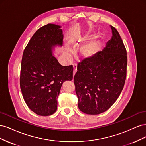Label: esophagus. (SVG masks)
<instances>
[{
  "label": "esophagus",
  "instance_id": "34e87169",
  "mask_svg": "<svg viewBox=\"0 0 146 146\" xmlns=\"http://www.w3.org/2000/svg\"><path fill=\"white\" fill-rule=\"evenodd\" d=\"M77 64H73V74H74V76L75 74H76V73L77 72Z\"/></svg>",
  "mask_w": 146,
  "mask_h": 146
}]
</instances>
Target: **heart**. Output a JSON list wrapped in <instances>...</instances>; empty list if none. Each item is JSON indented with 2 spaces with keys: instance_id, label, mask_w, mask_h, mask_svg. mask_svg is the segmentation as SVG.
<instances>
[{
  "instance_id": "1",
  "label": "heart",
  "mask_w": 146,
  "mask_h": 146,
  "mask_svg": "<svg viewBox=\"0 0 146 146\" xmlns=\"http://www.w3.org/2000/svg\"><path fill=\"white\" fill-rule=\"evenodd\" d=\"M99 42L96 38L92 39L85 44L80 49V53L85 58H90L96 54V53L98 49ZM68 52H70L69 48H67Z\"/></svg>"
}]
</instances>
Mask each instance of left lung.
Wrapping results in <instances>:
<instances>
[{"label":"left lung","instance_id":"1","mask_svg":"<svg viewBox=\"0 0 146 146\" xmlns=\"http://www.w3.org/2000/svg\"><path fill=\"white\" fill-rule=\"evenodd\" d=\"M110 27L111 39L102 50L79 63L74 76L78 108L88 114L96 115L107 111L124 86L127 52L117 30Z\"/></svg>","mask_w":146,"mask_h":146}]
</instances>
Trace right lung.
<instances>
[{
  "label": "right lung",
  "instance_id": "add662e5",
  "mask_svg": "<svg viewBox=\"0 0 146 146\" xmlns=\"http://www.w3.org/2000/svg\"><path fill=\"white\" fill-rule=\"evenodd\" d=\"M61 26L48 24L39 29L24 49L21 62L20 86L28 107L39 116L57 110V98L64 82L72 80V66H61L54 56L61 47Z\"/></svg>",
  "mask_w": 146,
  "mask_h": 146
}]
</instances>
